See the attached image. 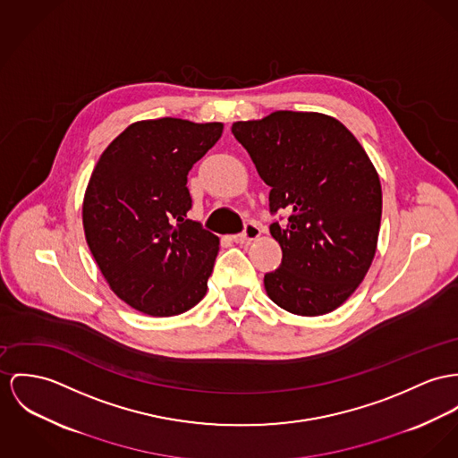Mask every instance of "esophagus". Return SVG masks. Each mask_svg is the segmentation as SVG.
Instances as JSON below:
<instances>
[{
  "label": "esophagus",
  "mask_w": 458,
  "mask_h": 458,
  "mask_svg": "<svg viewBox=\"0 0 458 458\" xmlns=\"http://www.w3.org/2000/svg\"><path fill=\"white\" fill-rule=\"evenodd\" d=\"M261 235V232H259V228L256 226V225H252V223H249L246 226V230L241 233V235H235L233 237V242L235 244H244V242H250V241H256L258 237Z\"/></svg>",
  "instance_id": "34e87169"
}]
</instances>
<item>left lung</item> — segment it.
I'll use <instances>...</instances> for the list:
<instances>
[{
  "label": "left lung",
  "instance_id": "8db88e82",
  "mask_svg": "<svg viewBox=\"0 0 458 458\" xmlns=\"http://www.w3.org/2000/svg\"><path fill=\"white\" fill-rule=\"evenodd\" d=\"M235 140L272 188V223L281 267L265 276L268 298L294 316L336 310L364 281L378 244L382 184L368 153L336 118L274 111L235 122Z\"/></svg>",
  "mask_w": 458,
  "mask_h": 458
}]
</instances>
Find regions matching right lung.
<instances>
[{"label": "right lung", "instance_id": "1", "mask_svg": "<svg viewBox=\"0 0 458 458\" xmlns=\"http://www.w3.org/2000/svg\"><path fill=\"white\" fill-rule=\"evenodd\" d=\"M221 134L219 122H136L109 142L89 179V249L109 289L146 316H179L208 293L219 239L186 219V176Z\"/></svg>", "mask_w": 458, "mask_h": 458}]
</instances>
